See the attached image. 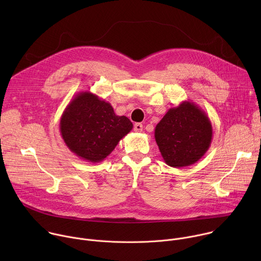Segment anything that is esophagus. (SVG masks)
I'll return each instance as SVG.
<instances>
[{
    "instance_id": "1",
    "label": "esophagus",
    "mask_w": 261,
    "mask_h": 261,
    "mask_svg": "<svg viewBox=\"0 0 261 261\" xmlns=\"http://www.w3.org/2000/svg\"><path fill=\"white\" fill-rule=\"evenodd\" d=\"M142 125L140 124V123H136L135 125H134V131L135 132H141L142 131Z\"/></svg>"
}]
</instances>
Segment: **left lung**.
<instances>
[{"label":"left lung","mask_w":261,"mask_h":261,"mask_svg":"<svg viewBox=\"0 0 261 261\" xmlns=\"http://www.w3.org/2000/svg\"><path fill=\"white\" fill-rule=\"evenodd\" d=\"M213 128L204 111L191 101L168 109L155 128V139L165 163L190 166L199 161L211 145Z\"/></svg>","instance_id":"1"}]
</instances>
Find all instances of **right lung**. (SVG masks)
Returning a JSON list of instances; mask_svg holds the SVG:
<instances>
[{
  "instance_id": "add662e5",
  "label": "right lung",
  "mask_w": 261,
  "mask_h": 261,
  "mask_svg": "<svg viewBox=\"0 0 261 261\" xmlns=\"http://www.w3.org/2000/svg\"><path fill=\"white\" fill-rule=\"evenodd\" d=\"M133 128L125 116H117L110 103L91 92L75 95L65 108L60 131L69 150L92 163L103 161Z\"/></svg>"
}]
</instances>
